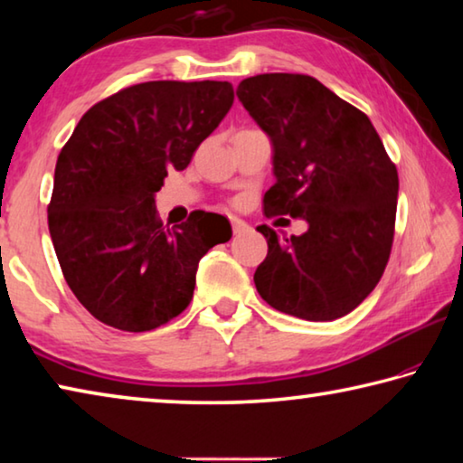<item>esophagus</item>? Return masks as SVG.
<instances>
[{"label": "esophagus", "instance_id": "esophagus-1", "mask_svg": "<svg viewBox=\"0 0 463 463\" xmlns=\"http://www.w3.org/2000/svg\"><path fill=\"white\" fill-rule=\"evenodd\" d=\"M231 226H232V232L234 234H242V232L249 231V224L242 222L241 218H231Z\"/></svg>", "mask_w": 463, "mask_h": 463}]
</instances>
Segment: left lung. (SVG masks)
Masks as SVG:
<instances>
[{"instance_id": "8db88e82", "label": "left lung", "mask_w": 463, "mask_h": 463, "mask_svg": "<svg viewBox=\"0 0 463 463\" xmlns=\"http://www.w3.org/2000/svg\"><path fill=\"white\" fill-rule=\"evenodd\" d=\"M273 146L268 218H304L308 231L279 239L268 224V257L255 288L279 312L335 320L378 286L394 241L398 171L370 118L310 75L263 73L237 88Z\"/></svg>"}]
</instances>
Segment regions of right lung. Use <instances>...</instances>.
<instances>
[{
  "label": "right lung",
  "instance_id": "1",
  "mask_svg": "<svg viewBox=\"0 0 463 463\" xmlns=\"http://www.w3.org/2000/svg\"><path fill=\"white\" fill-rule=\"evenodd\" d=\"M234 99L229 81H146L81 116L54 167L49 231L69 288L90 315L143 333L187 308L203 255L231 222L195 210L165 229L155 194L190 165Z\"/></svg>",
  "mask_w": 463,
  "mask_h": 463
}]
</instances>
